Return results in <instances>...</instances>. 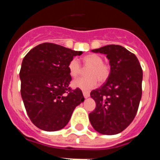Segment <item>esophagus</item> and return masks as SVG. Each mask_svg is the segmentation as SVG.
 Wrapping results in <instances>:
<instances>
[{
  "label": "esophagus",
  "mask_w": 160,
  "mask_h": 160,
  "mask_svg": "<svg viewBox=\"0 0 160 160\" xmlns=\"http://www.w3.org/2000/svg\"><path fill=\"white\" fill-rule=\"evenodd\" d=\"M82 93H83V96H84V98H86L90 97V93H89L88 91H83Z\"/></svg>",
  "instance_id": "34e87169"
}]
</instances>
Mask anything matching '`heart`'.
Returning a JSON list of instances; mask_svg holds the SVG:
<instances>
[{
    "label": "heart",
    "instance_id": "heart-1",
    "mask_svg": "<svg viewBox=\"0 0 160 160\" xmlns=\"http://www.w3.org/2000/svg\"><path fill=\"white\" fill-rule=\"evenodd\" d=\"M84 67L87 69L86 74L87 77L78 78L72 82V86L74 88L89 90L94 88L98 84V80L100 82H104L108 79L111 73L110 66L103 62V58L98 54L90 53L86 55L82 58ZM70 75L75 78L82 72L81 65L76 58L70 61L68 65Z\"/></svg>",
    "mask_w": 160,
    "mask_h": 160
}]
</instances>
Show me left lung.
<instances>
[{"mask_svg":"<svg viewBox=\"0 0 160 160\" xmlns=\"http://www.w3.org/2000/svg\"><path fill=\"white\" fill-rule=\"evenodd\" d=\"M92 52L107 55L111 73L102 87L90 93L96 108L89 114L90 122L100 134L116 135L136 115L142 97V68L134 53L118 45H108Z\"/></svg>","mask_w":160,"mask_h":160,"instance_id":"obj_1","label":"left lung"}]
</instances>
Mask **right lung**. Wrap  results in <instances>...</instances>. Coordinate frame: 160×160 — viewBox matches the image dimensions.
<instances>
[{"instance_id":"obj_1","label":"right lung","mask_w":160,"mask_h":160,"mask_svg":"<svg viewBox=\"0 0 160 160\" xmlns=\"http://www.w3.org/2000/svg\"><path fill=\"white\" fill-rule=\"evenodd\" d=\"M82 51L53 43H42L25 55L20 70L21 94L31 122L39 129L55 131L69 122L85 100L80 89L69 87L68 65Z\"/></svg>"}]
</instances>
